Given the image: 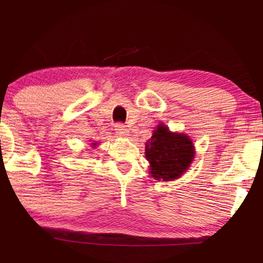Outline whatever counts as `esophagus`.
I'll use <instances>...</instances> for the list:
<instances>
[{
	"label": "esophagus",
	"mask_w": 263,
	"mask_h": 263,
	"mask_svg": "<svg viewBox=\"0 0 263 263\" xmlns=\"http://www.w3.org/2000/svg\"><path fill=\"white\" fill-rule=\"evenodd\" d=\"M115 129H116V132H117V135L120 136V137H127L128 136V128L126 127L125 125H122V123H117L116 126H115Z\"/></svg>",
	"instance_id": "esophagus-1"
}]
</instances>
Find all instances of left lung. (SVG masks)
Wrapping results in <instances>:
<instances>
[{
    "mask_svg": "<svg viewBox=\"0 0 263 263\" xmlns=\"http://www.w3.org/2000/svg\"><path fill=\"white\" fill-rule=\"evenodd\" d=\"M146 158L149 173L155 179L171 182L182 177L195 156L189 136L172 132L165 125H158L146 142Z\"/></svg>",
    "mask_w": 263,
    "mask_h": 263,
    "instance_id": "8db88e82",
    "label": "left lung"
}]
</instances>
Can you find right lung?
Listing matches in <instances>:
<instances>
[{
	"label": "right lung",
	"mask_w": 263,
	"mask_h": 263,
	"mask_svg": "<svg viewBox=\"0 0 263 263\" xmlns=\"http://www.w3.org/2000/svg\"><path fill=\"white\" fill-rule=\"evenodd\" d=\"M91 144H92V146H93V147H95V146H96V143H91Z\"/></svg>",
	"instance_id": "add662e5"
}]
</instances>
